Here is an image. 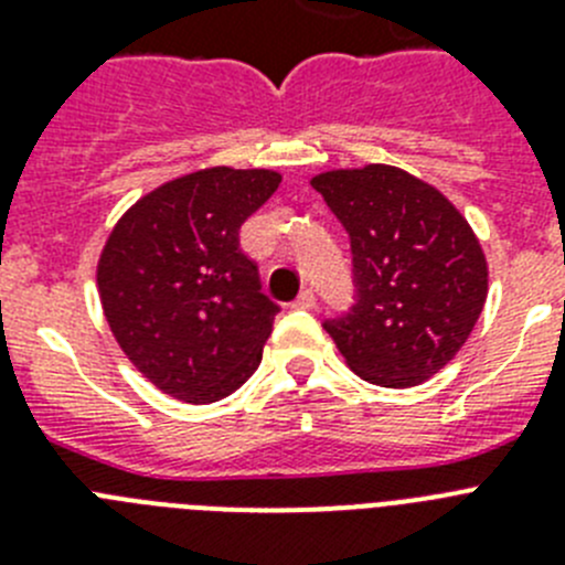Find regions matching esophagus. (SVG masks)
Segmentation results:
<instances>
[{
    "label": "esophagus",
    "instance_id": "1",
    "mask_svg": "<svg viewBox=\"0 0 565 565\" xmlns=\"http://www.w3.org/2000/svg\"><path fill=\"white\" fill-rule=\"evenodd\" d=\"M294 306H297V308H306V311H313V308H317V297H313L311 288H306V291L299 294L297 302H294Z\"/></svg>",
    "mask_w": 565,
    "mask_h": 565
}]
</instances>
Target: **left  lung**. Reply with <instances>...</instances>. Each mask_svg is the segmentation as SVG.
Segmentation results:
<instances>
[{"mask_svg":"<svg viewBox=\"0 0 565 565\" xmlns=\"http://www.w3.org/2000/svg\"><path fill=\"white\" fill-rule=\"evenodd\" d=\"M311 186L351 237L356 302L326 322L348 367L382 387L436 376L472 333L489 291L467 217L436 186L387 163L322 172Z\"/></svg>","mask_w":565,"mask_h":565,"instance_id":"obj_1","label":"left lung"}]
</instances>
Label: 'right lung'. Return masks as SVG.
Listing matches in <instances>:
<instances>
[{
    "label": "right lung",
    "mask_w": 565,
    "mask_h": 565,
    "mask_svg": "<svg viewBox=\"0 0 565 565\" xmlns=\"http://www.w3.org/2000/svg\"><path fill=\"white\" fill-rule=\"evenodd\" d=\"M271 169L212 167L143 194L109 232L98 297L115 342L167 396L212 404L257 371L279 306L239 226L277 192Z\"/></svg>",
    "instance_id": "1"
}]
</instances>
